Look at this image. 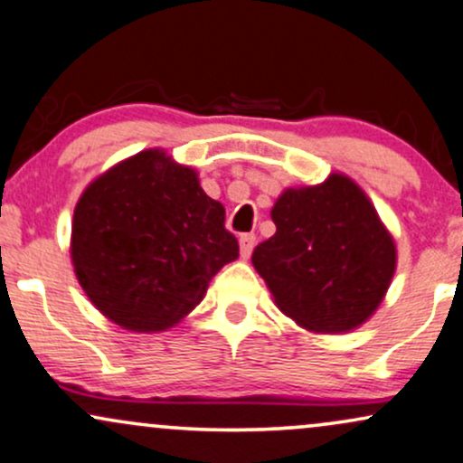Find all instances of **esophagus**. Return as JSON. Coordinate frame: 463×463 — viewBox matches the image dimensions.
<instances>
[{
	"label": "esophagus",
	"instance_id": "34e87169",
	"mask_svg": "<svg viewBox=\"0 0 463 463\" xmlns=\"http://www.w3.org/2000/svg\"><path fill=\"white\" fill-rule=\"evenodd\" d=\"M254 246H256V235H254V232H246V235L239 237V248H241L243 259H248V256L252 254Z\"/></svg>",
	"mask_w": 463,
	"mask_h": 463
}]
</instances>
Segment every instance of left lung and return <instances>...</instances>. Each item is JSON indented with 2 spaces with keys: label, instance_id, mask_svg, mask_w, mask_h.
<instances>
[{
  "label": "left lung",
  "instance_id": "1",
  "mask_svg": "<svg viewBox=\"0 0 463 463\" xmlns=\"http://www.w3.org/2000/svg\"><path fill=\"white\" fill-rule=\"evenodd\" d=\"M276 235L252 265L278 308L310 332L358 327L382 304L397 267L394 239L349 176L285 189L271 209Z\"/></svg>",
  "mask_w": 463,
  "mask_h": 463
}]
</instances>
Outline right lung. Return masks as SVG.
Returning <instances> with one entry per match:
<instances>
[{
    "label": "right lung",
    "mask_w": 463,
    "mask_h": 463,
    "mask_svg": "<svg viewBox=\"0 0 463 463\" xmlns=\"http://www.w3.org/2000/svg\"><path fill=\"white\" fill-rule=\"evenodd\" d=\"M224 220V207L203 192L196 172L164 150H142L81 194L71 235L77 280L125 330H168L239 256Z\"/></svg>",
    "instance_id": "obj_1"
}]
</instances>
